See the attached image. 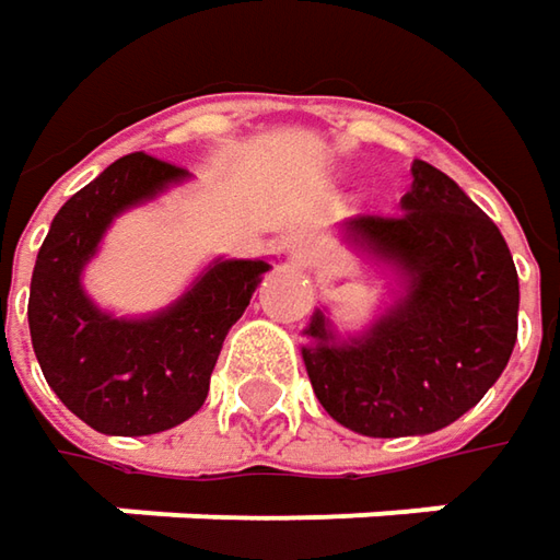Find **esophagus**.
<instances>
[{
	"label": "esophagus",
	"mask_w": 560,
	"mask_h": 560,
	"mask_svg": "<svg viewBox=\"0 0 560 560\" xmlns=\"http://www.w3.org/2000/svg\"><path fill=\"white\" fill-rule=\"evenodd\" d=\"M287 255L293 258V261H308L312 255H315V236L308 233V230H295L293 236L287 238Z\"/></svg>",
	"instance_id": "esophagus-1"
}]
</instances>
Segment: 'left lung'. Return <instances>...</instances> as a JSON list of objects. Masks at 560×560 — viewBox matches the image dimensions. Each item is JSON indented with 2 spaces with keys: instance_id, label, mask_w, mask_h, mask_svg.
Returning <instances> with one entry per match:
<instances>
[{
  "instance_id": "8db88e82",
  "label": "left lung",
  "mask_w": 560,
  "mask_h": 560,
  "mask_svg": "<svg viewBox=\"0 0 560 560\" xmlns=\"http://www.w3.org/2000/svg\"><path fill=\"white\" fill-rule=\"evenodd\" d=\"M400 208V217H352L343 238L394 267L404 293L347 340L318 308L302 347L330 419L369 438L457 422L501 377L517 343V267L489 213L425 160L412 163Z\"/></svg>"
}]
</instances>
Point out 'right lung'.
<instances>
[{
  "label": "right lung",
  "instance_id": "1",
  "mask_svg": "<svg viewBox=\"0 0 560 560\" xmlns=\"http://www.w3.org/2000/svg\"><path fill=\"white\" fill-rule=\"evenodd\" d=\"M183 179L185 170L156 156H119L52 217L34 265L27 322L43 377L103 434H156L191 419L230 327L270 270L267 261L217 258L183 299L148 318H116L91 302L81 270L109 223Z\"/></svg>",
  "mask_w": 560,
  "mask_h": 560
}]
</instances>
